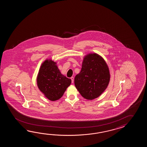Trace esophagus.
<instances>
[{
    "instance_id": "34e87169",
    "label": "esophagus",
    "mask_w": 147,
    "mask_h": 147,
    "mask_svg": "<svg viewBox=\"0 0 147 147\" xmlns=\"http://www.w3.org/2000/svg\"><path fill=\"white\" fill-rule=\"evenodd\" d=\"M71 82H72V83L73 84L74 82V77H71Z\"/></svg>"
}]
</instances>
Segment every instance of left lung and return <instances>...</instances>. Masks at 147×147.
<instances>
[{
  "mask_svg": "<svg viewBox=\"0 0 147 147\" xmlns=\"http://www.w3.org/2000/svg\"><path fill=\"white\" fill-rule=\"evenodd\" d=\"M110 79L109 69L102 57L90 53L84 57L81 71L76 76L75 85L87 100L99 97L106 89Z\"/></svg>",
  "mask_w": 147,
  "mask_h": 147,
  "instance_id": "1",
  "label": "left lung"
}]
</instances>
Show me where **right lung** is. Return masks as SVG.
Returning <instances> with one entry per match:
<instances>
[{
	"label": "right lung",
	"mask_w": 147,
	"mask_h": 147,
	"mask_svg": "<svg viewBox=\"0 0 147 147\" xmlns=\"http://www.w3.org/2000/svg\"><path fill=\"white\" fill-rule=\"evenodd\" d=\"M71 80L61 74L56 62L46 59L41 64L37 77L39 89L48 99L56 101L61 98Z\"/></svg>",
	"instance_id": "right-lung-1"
}]
</instances>
